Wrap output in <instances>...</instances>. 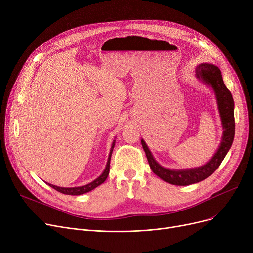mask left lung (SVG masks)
<instances>
[{
	"instance_id": "1",
	"label": "left lung",
	"mask_w": 253,
	"mask_h": 253,
	"mask_svg": "<svg viewBox=\"0 0 253 253\" xmlns=\"http://www.w3.org/2000/svg\"><path fill=\"white\" fill-rule=\"evenodd\" d=\"M197 77L202 79L205 83L213 88L218 110L223 126V136L217 152L211 160L204 166L188 170H170L159 165L150 152L148 145L141 139L142 148L147 155L149 164L154 173L164 181L176 185H189L202 181L219 167L220 163L232 147L235 136V117H234V99L230 90L225 87L221 77L220 70L217 66L209 63H201L196 69Z\"/></svg>"
}]
</instances>
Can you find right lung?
Wrapping results in <instances>:
<instances>
[{"label":"right lung","mask_w":253,"mask_h":253,"mask_svg":"<svg viewBox=\"0 0 253 253\" xmlns=\"http://www.w3.org/2000/svg\"><path fill=\"white\" fill-rule=\"evenodd\" d=\"M114 145H115V140L112 144V148H111V152H110V156H109V160H108V163H106V167L104 169V171L102 172V174L96 178L95 180H93L92 182L86 184V185H82V187H76V188H61V187H57V185H53V184H50L48 183L51 188H53L54 190H56L57 192L59 193H62V194H65V195H73V196H78V195H82V194H85L87 192H90L92 191L93 189H95L96 187H98V185H100L101 183L104 182V180L106 179V177H108L109 173H110V163H111V156H112V153H113V150H114Z\"/></svg>","instance_id":"obj_1"}]
</instances>
